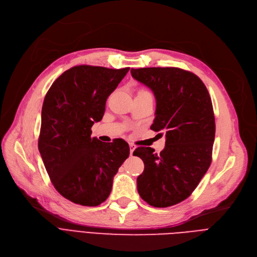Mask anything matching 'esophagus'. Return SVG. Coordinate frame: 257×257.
<instances>
[{"label":"esophagus","mask_w":257,"mask_h":257,"mask_svg":"<svg viewBox=\"0 0 257 257\" xmlns=\"http://www.w3.org/2000/svg\"><path fill=\"white\" fill-rule=\"evenodd\" d=\"M129 148H130V155L132 156L133 155V151L136 150V146H134L133 144H129Z\"/></svg>","instance_id":"1"}]
</instances>
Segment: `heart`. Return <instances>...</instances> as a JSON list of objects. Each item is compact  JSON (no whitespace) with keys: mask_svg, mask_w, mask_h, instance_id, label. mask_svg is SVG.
<instances>
[{"mask_svg":"<svg viewBox=\"0 0 257 257\" xmlns=\"http://www.w3.org/2000/svg\"><path fill=\"white\" fill-rule=\"evenodd\" d=\"M138 93H150V92L148 91V90H146V89H140V90L138 91Z\"/></svg>","mask_w":257,"mask_h":257,"instance_id":"obj_1","label":"heart"}]
</instances>
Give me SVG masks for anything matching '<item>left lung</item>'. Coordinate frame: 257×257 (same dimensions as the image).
<instances>
[{
  "instance_id": "left-lung-1",
  "label": "left lung",
  "mask_w": 257,
  "mask_h": 257,
  "mask_svg": "<svg viewBox=\"0 0 257 257\" xmlns=\"http://www.w3.org/2000/svg\"><path fill=\"white\" fill-rule=\"evenodd\" d=\"M132 77L156 99L151 129L166 132L159 154L139 147L133 155L145 164L138 192L154 207H169L190 197L211 164L215 124L211 99L202 80L178 67L131 69Z\"/></svg>"
}]
</instances>
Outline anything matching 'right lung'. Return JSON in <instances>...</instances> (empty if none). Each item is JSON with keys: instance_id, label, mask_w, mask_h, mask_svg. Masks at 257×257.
<instances>
[{"instance_id": "right-lung-1", "label": "right lung", "mask_w": 257, "mask_h": 257, "mask_svg": "<svg viewBox=\"0 0 257 257\" xmlns=\"http://www.w3.org/2000/svg\"><path fill=\"white\" fill-rule=\"evenodd\" d=\"M129 67L77 65L48 90L42 109L38 150L56 191L83 206H98L109 196L114 175L130 154L121 139L102 143L91 138L105 104Z\"/></svg>"}]
</instances>
